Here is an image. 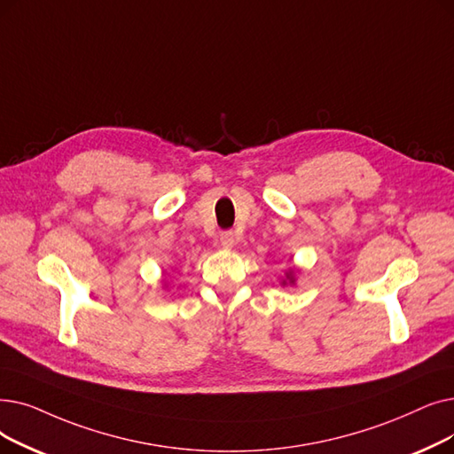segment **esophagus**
<instances>
[{
	"label": "esophagus",
	"mask_w": 454,
	"mask_h": 454,
	"mask_svg": "<svg viewBox=\"0 0 454 454\" xmlns=\"http://www.w3.org/2000/svg\"><path fill=\"white\" fill-rule=\"evenodd\" d=\"M219 241H221V245H223L224 248H233V245H235V235H233V231H223Z\"/></svg>",
	"instance_id": "esophagus-1"
}]
</instances>
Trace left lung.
I'll use <instances>...</instances> for the list:
<instances>
[{"label":"left lung","mask_w":454,"mask_h":454,"mask_svg":"<svg viewBox=\"0 0 454 454\" xmlns=\"http://www.w3.org/2000/svg\"><path fill=\"white\" fill-rule=\"evenodd\" d=\"M297 274H299V269L289 267V269L286 270V274L282 276L280 286H282V287H287V286H294V284H297Z\"/></svg>","instance_id":"left-lung-1"}]
</instances>
